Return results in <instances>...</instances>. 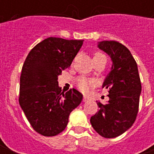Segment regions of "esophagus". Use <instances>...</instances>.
<instances>
[{"instance_id": "34e87169", "label": "esophagus", "mask_w": 154, "mask_h": 154, "mask_svg": "<svg viewBox=\"0 0 154 154\" xmlns=\"http://www.w3.org/2000/svg\"><path fill=\"white\" fill-rule=\"evenodd\" d=\"M91 99L89 98L88 97H87V96H84L83 97V101H87V100H90Z\"/></svg>"}]
</instances>
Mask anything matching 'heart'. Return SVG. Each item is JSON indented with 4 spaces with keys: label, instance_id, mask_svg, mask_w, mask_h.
Segmentation results:
<instances>
[{
    "label": "heart",
    "instance_id": "b5f03b06",
    "mask_svg": "<svg viewBox=\"0 0 154 154\" xmlns=\"http://www.w3.org/2000/svg\"><path fill=\"white\" fill-rule=\"evenodd\" d=\"M106 57L104 54L101 53H96L94 57ZM77 87H78V89L82 91L84 93H87L89 92L90 90L92 88L94 85H95V82L91 79H88L86 77H80L77 80Z\"/></svg>",
    "mask_w": 154,
    "mask_h": 154
}]
</instances>
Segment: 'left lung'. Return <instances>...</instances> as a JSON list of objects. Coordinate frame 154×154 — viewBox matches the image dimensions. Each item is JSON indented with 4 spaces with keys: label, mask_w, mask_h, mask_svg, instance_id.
<instances>
[{
    "label": "left lung",
    "mask_w": 154,
    "mask_h": 154,
    "mask_svg": "<svg viewBox=\"0 0 154 154\" xmlns=\"http://www.w3.org/2000/svg\"><path fill=\"white\" fill-rule=\"evenodd\" d=\"M97 46L110 56L112 67L102 85L109 89V100L105 105L97 101L100 109L90 121L100 136L110 139L124 134L135 121L141 82L137 63L125 45L116 41H101Z\"/></svg>",
    "instance_id": "obj_1"
}]
</instances>
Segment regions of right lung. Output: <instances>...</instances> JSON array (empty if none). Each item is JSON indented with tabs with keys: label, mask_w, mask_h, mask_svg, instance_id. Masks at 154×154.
<instances>
[{
	"label": "right lung",
	"mask_w": 154,
	"mask_h": 154,
	"mask_svg": "<svg viewBox=\"0 0 154 154\" xmlns=\"http://www.w3.org/2000/svg\"><path fill=\"white\" fill-rule=\"evenodd\" d=\"M83 40L49 37L29 53L22 67L19 103L33 129L41 135L63 132L69 115L82 100L76 89L64 93L57 77L70 67Z\"/></svg>",
	"instance_id": "right-lung-1"
}]
</instances>
